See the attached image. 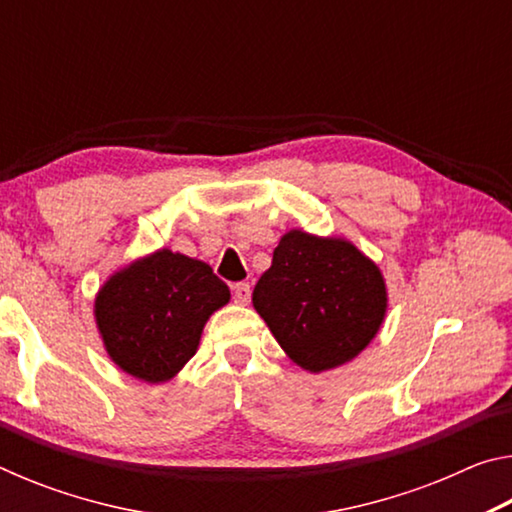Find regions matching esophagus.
Instances as JSON below:
<instances>
[{
	"instance_id": "obj_1",
	"label": "esophagus",
	"mask_w": 512,
	"mask_h": 512,
	"mask_svg": "<svg viewBox=\"0 0 512 512\" xmlns=\"http://www.w3.org/2000/svg\"><path fill=\"white\" fill-rule=\"evenodd\" d=\"M232 298H235L237 305H248V302H250V284H246V282L235 284V289H232Z\"/></svg>"
}]
</instances>
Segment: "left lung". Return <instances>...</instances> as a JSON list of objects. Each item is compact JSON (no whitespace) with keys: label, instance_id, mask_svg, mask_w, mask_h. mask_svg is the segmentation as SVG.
<instances>
[{"label":"left lung","instance_id":"1","mask_svg":"<svg viewBox=\"0 0 512 512\" xmlns=\"http://www.w3.org/2000/svg\"><path fill=\"white\" fill-rule=\"evenodd\" d=\"M253 307L287 357L307 372L343 366L368 348L388 309L381 268L345 237L284 232Z\"/></svg>","mask_w":512,"mask_h":512}]
</instances>
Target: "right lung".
<instances>
[{
  "instance_id": "add662e5",
  "label": "right lung",
  "mask_w": 512,
  "mask_h": 512,
  "mask_svg": "<svg viewBox=\"0 0 512 512\" xmlns=\"http://www.w3.org/2000/svg\"><path fill=\"white\" fill-rule=\"evenodd\" d=\"M228 284L201 259L160 248L112 273L94 298V323L110 361L146 384L185 368Z\"/></svg>"
}]
</instances>
